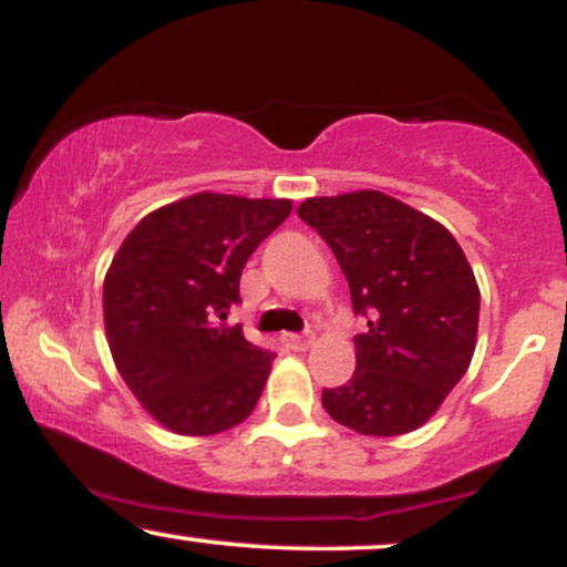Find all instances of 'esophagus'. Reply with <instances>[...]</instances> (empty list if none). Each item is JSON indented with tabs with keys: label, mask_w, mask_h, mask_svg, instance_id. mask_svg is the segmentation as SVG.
I'll return each instance as SVG.
<instances>
[{
	"label": "esophagus",
	"mask_w": 567,
	"mask_h": 567,
	"mask_svg": "<svg viewBox=\"0 0 567 567\" xmlns=\"http://www.w3.org/2000/svg\"><path fill=\"white\" fill-rule=\"evenodd\" d=\"M282 343L292 351H306V349H311L313 338L311 336H292L290 332V336H282Z\"/></svg>",
	"instance_id": "34e87169"
}]
</instances>
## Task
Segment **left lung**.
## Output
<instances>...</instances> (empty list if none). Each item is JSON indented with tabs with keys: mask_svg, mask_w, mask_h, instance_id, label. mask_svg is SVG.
I'll return each instance as SVG.
<instances>
[{
	"mask_svg": "<svg viewBox=\"0 0 567 567\" xmlns=\"http://www.w3.org/2000/svg\"><path fill=\"white\" fill-rule=\"evenodd\" d=\"M298 216L330 245L367 330L357 372L322 391L332 420L361 435H404L439 412L473 361L481 290L454 235L422 210L357 189L309 197Z\"/></svg>",
	"mask_w": 567,
	"mask_h": 567,
	"instance_id": "8db88e82",
	"label": "left lung"
}]
</instances>
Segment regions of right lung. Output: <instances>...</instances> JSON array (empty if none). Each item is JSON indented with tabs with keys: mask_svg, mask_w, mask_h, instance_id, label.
<instances>
[{
	"mask_svg": "<svg viewBox=\"0 0 567 567\" xmlns=\"http://www.w3.org/2000/svg\"><path fill=\"white\" fill-rule=\"evenodd\" d=\"M285 197L197 193L142 218L102 285L115 370L142 409L179 435L250 417L275 353L227 324L243 266L290 216Z\"/></svg>",
	"mask_w": 567,
	"mask_h": 567,
	"instance_id": "obj_1",
	"label": "right lung"
}]
</instances>
